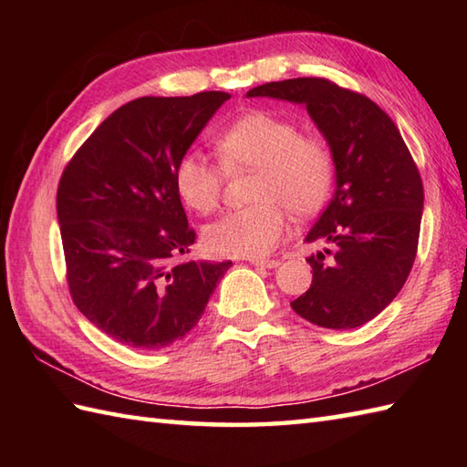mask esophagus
<instances>
[{
    "label": "esophagus",
    "instance_id": "34e87169",
    "mask_svg": "<svg viewBox=\"0 0 467 467\" xmlns=\"http://www.w3.org/2000/svg\"><path fill=\"white\" fill-rule=\"evenodd\" d=\"M251 265L254 266H261V269H276L281 263L275 261V259H249Z\"/></svg>",
    "mask_w": 467,
    "mask_h": 467
}]
</instances>
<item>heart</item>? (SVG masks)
Wrapping results in <instances>:
<instances>
[{"label":"heart","mask_w":467,"mask_h":467,"mask_svg":"<svg viewBox=\"0 0 467 467\" xmlns=\"http://www.w3.org/2000/svg\"><path fill=\"white\" fill-rule=\"evenodd\" d=\"M216 154L228 172L254 168V204L208 224L206 249L223 256H265L283 239L286 218L319 211L331 192L335 161L329 144L317 134H299L285 116L251 110L214 138ZM174 188L198 214L214 213L223 201L224 174L201 152H186L174 164Z\"/></svg>","instance_id":"b5f03b06"}]
</instances>
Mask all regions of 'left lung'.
<instances>
[{"instance_id": "8db88e82", "label": "left lung", "mask_w": 467, "mask_h": 467, "mask_svg": "<svg viewBox=\"0 0 467 467\" xmlns=\"http://www.w3.org/2000/svg\"><path fill=\"white\" fill-rule=\"evenodd\" d=\"M305 104L331 146L337 188L306 241L311 289L293 311L327 329H355L379 315L408 281L418 254L423 184L398 126L369 98L327 78H293L246 92Z\"/></svg>"}]
</instances>
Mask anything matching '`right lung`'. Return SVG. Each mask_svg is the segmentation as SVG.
<instances>
[{
    "label": "right lung",
    "instance_id": "add662e5",
    "mask_svg": "<svg viewBox=\"0 0 467 467\" xmlns=\"http://www.w3.org/2000/svg\"><path fill=\"white\" fill-rule=\"evenodd\" d=\"M228 94L144 96L112 112L57 184L66 281L88 321L134 349L192 329L233 263L182 261L196 239L172 172Z\"/></svg>",
    "mask_w": 467,
    "mask_h": 467
}]
</instances>
